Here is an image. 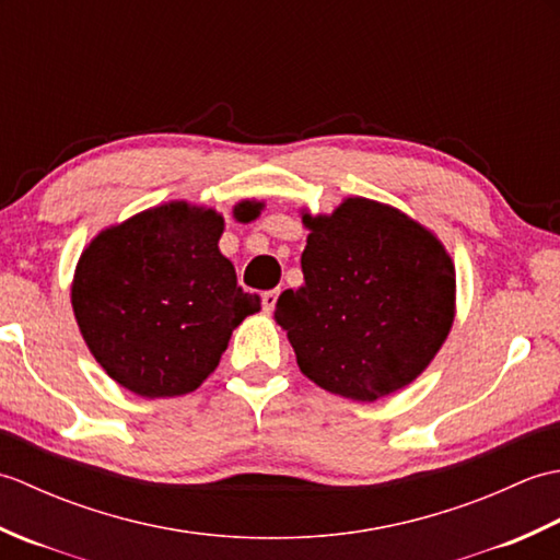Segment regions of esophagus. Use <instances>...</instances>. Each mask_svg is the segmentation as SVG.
<instances>
[{"mask_svg":"<svg viewBox=\"0 0 560 560\" xmlns=\"http://www.w3.org/2000/svg\"><path fill=\"white\" fill-rule=\"evenodd\" d=\"M279 301V289H271L261 293V307H265V313H271L273 305Z\"/></svg>","mask_w":560,"mask_h":560,"instance_id":"obj_1","label":"esophagus"}]
</instances>
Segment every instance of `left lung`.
<instances>
[{
	"mask_svg": "<svg viewBox=\"0 0 560 560\" xmlns=\"http://www.w3.org/2000/svg\"><path fill=\"white\" fill-rule=\"evenodd\" d=\"M303 287L279 295L301 371L327 392L375 401L407 387L455 319V265L407 213L349 197L329 217L303 213Z\"/></svg>",
	"mask_w": 560,
	"mask_h": 560,
	"instance_id": "8db88e82",
	"label": "left lung"
}]
</instances>
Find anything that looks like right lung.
I'll list each match as a JSON object with an SVG mask.
<instances>
[{
	"mask_svg": "<svg viewBox=\"0 0 560 560\" xmlns=\"http://www.w3.org/2000/svg\"><path fill=\"white\" fill-rule=\"evenodd\" d=\"M261 205L233 213L255 219ZM223 219L185 201L110 225L83 249L71 307L103 371L139 397L197 389L229 347L233 329L259 311L219 249Z\"/></svg>",
	"mask_w": 560,
	"mask_h": 560,
	"instance_id": "obj_1",
	"label": "right lung"
}]
</instances>
